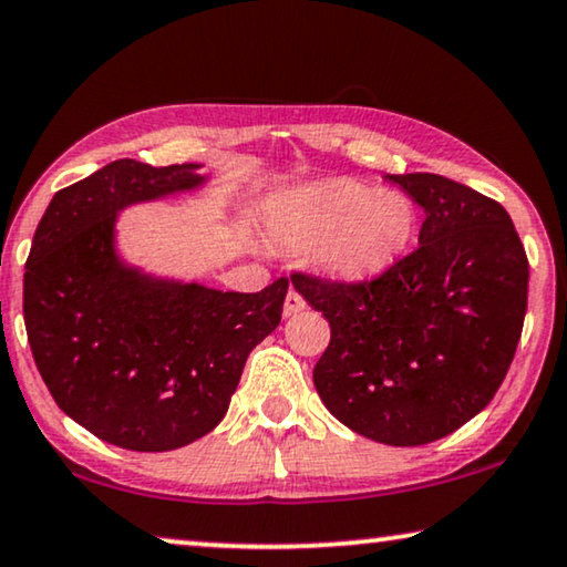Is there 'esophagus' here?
Returning <instances> with one entry per match:
<instances>
[{
	"mask_svg": "<svg viewBox=\"0 0 567 567\" xmlns=\"http://www.w3.org/2000/svg\"><path fill=\"white\" fill-rule=\"evenodd\" d=\"M303 307H307V301H303L301 293L297 289H289V293H286V301H284V315L293 317V315H299Z\"/></svg>",
	"mask_w": 567,
	"mask_h": 567,
	"instance_id": "34e87169",
	"label": "esophagus"
}]
</instances>
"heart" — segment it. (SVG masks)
<instances>
[{
	"label": "heart",
	"instance_id": "b5f03b06",
	"mask_svg": "<svg viewBox=\"0 0 567 567\" xmlns=\"http://www.w3.org/2000/svg\"><path fill=\"white\" fill-rule=\"evenodd\" d=\"M412 196L334 178L293 188L268 204V233L291 250H311L324 274L363 281L406 256L416 235Z\"/></svg>",
	"mask_w": 567,
	"mask_h": 567
}]
</instances>
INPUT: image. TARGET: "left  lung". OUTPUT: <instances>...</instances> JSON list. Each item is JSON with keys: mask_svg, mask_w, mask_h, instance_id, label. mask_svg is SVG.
I'll return each instance as SVG.
<instances>
[{"mask_svg": "<svg viewBox=\"0 0 567 567\" xmlns=\"http://www.w3.org/2000/svg\"><path fill=\"white\" fill-rule=\"evenodd\" d=\"M424 209L420 248L381 276L293 270L330 322L315 365L324 406L352 432L416 447L496 396L527 311L529 260L502 204L437 174L389 176Z\"/></svg>", "mask_w": 567, "mask_h": 567, "instance_id": "obj_1", "label": "left lung"}]
</instances>
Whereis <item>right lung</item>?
Returning <instances> with one entry per match:
<instances>
[{
  "label": "right lung",
  "instance_id": "1",
  "mask_svg": "<svg viewBox=\"0 0 567 567\" xmlns=\"http://www.w3.org/2000/svg\"><path fill=\"white\" fill-rule=\"evenodd\" d=\"M194 168L122 158L61 188L24 264V330L55 404L135 453L184 447L223 422L245 360L281 322L289 291V278L240 293L122 266L117 212L194 188Z\"/></svg>",
  "mask_w": 567,
  "mask_h": 567
}]
</instances>
